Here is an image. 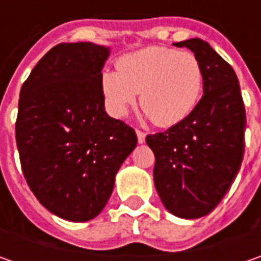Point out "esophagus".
I'll list each match as a JSON object with an SVG mask.
<instances>
[{"instance_id": "34e87169", "label": "esophagus", "mask_w": 261, "mask_h": 261, "mask_svg": "<svg viewBox=\"0 0 261 261\" xmlns=\"http://www.w3.org/2000/svg\"><path fill=\"white\" fill-rule=\"evenodd\" d=\"M136 136H138V142H139V144H144V142H145V132L136 129Z\"/></svg>"}]
</instances>
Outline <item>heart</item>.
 <instances>
[{
	"instance_id": "1",
	"label": "heart",
	"mask_w": 261,
	"mask_h": 261,
	"mask_svg": "<svg viewBox=\"0 0 261 261\" xmlns=\"http://www.w3.org/2000/svg\"><path fill=\"white\" fill-rule=\"evenodd\" d=\"M117 71L101 74V88L109 110L125 116L141 106L156 125L174 126L195 112L203 90V69L190 52L148 46L117 59Z\"/></svg>"
}]
</instances>
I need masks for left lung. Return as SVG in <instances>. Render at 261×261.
Returning a JSON list of instances; mask_svg holds the SVG:
<instances>
[{
	"instance_id": "8db88e82",
	"label": "left lung",
	"mask_w": 261,
	"mask_h": 261,
	"mask_svg": "<svg viewBox=\"0 0 261 261\" xmlns=\"http://www.w3.org/2000/svg\"><path fill=\"white\" fill-rule=\"evenodd\" d=\"M187 47L203 69V95L195 112L166 132L146 136L155 155L154 183L168 212L196 219L212 212L236 180L244 156L246 109L238 78L200 39Z\"/></svg>"
}]
</instances>
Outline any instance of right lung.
<instances>
[{"instance_id":"right-lung-1","label":"right lung","mask_w":261,"mask_h":261,"mask_svg":"<svg viewBox=\"0 0 261 261\" xmlns=\"http://www.w3.org/2000/svg\"><path fill=\"white\" fill-rule=\"evenodd\" d=\"M109 54L91 42L56 45L20 91L15 141L25 181L66 221H90L105 209L116 173L138 142L130 126L105 110Z\"/></svg>"}]
</instances>
